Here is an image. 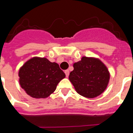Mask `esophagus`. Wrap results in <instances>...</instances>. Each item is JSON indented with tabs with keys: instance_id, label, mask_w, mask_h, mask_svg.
<instances>
[{
	"instance_id": "34e87169",
	"label": "esophagus",
	"mask_w": 133,
	"mask_h": 133,
	"mask_svg": "<svg viewBox=\"0 0 133 133\" xmlns=\"http://www.w3.org/2000/svg\"><path fill=\"white\" fill-rule=\"evenodd\" d=\"M65 75H66V77H68L69 74H70V72H69L68 70H67L65 71Z\"/></svg>"
}]
</instances>
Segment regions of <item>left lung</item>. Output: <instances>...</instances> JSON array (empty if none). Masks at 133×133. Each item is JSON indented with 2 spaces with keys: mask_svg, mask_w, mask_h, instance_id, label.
I'll return each mask as SVG.
<instances>
[{
  "mask_svg": "<svg viewBox=\"0 0 133 133\" xmlns=\"http://www.w3.org/2000/svg\"><path fill=\"white\" fill-rule=\"evenodd\" d=\"M69 80L75 90L86 98H95L105 91L110 81V72L105 65L95 57L83 56L73 64Z\"/></svg>",
  "mask_w": 133,
  "mask_h": 133,
  "instance_id": "left-lung-1",
  "label": "left lung"
}]
</instances>
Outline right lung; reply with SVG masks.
<instances>
[{
    "mask_svg": "<svg viewBox=\"0 0 133 133\" xmlns=\"http://www.w3.org/2000/svg\"><path fill=\"white\" fill-rule=\"evenodd\" d=\"M18 77L20 85L29 96L43 99L54 92L65 75L58 63L44 57L34 56L21 67Z\"/></svg>",
    "mask_w": 133,
    "mask_h": 133,
    "instance_id": "add662e5",
    "label": "right lung"
}]
</instances>
